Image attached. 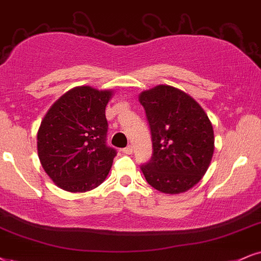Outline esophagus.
<instances>
[{
	"mask_svg": "<svg viewBox=\"0 0 261 261\" xmlns=\"http://www.w3.org/2000/svg\"><path fill=\"white\" fill-rule=\"evenodd\" d=\"M122 151H123V153H125V155H132V153H133V147H132V145H129V146L124 147Z\"/></svg>",
	"mask_w": 261,
	"mask_h": 261,
	"instance_id": "1",
	"label": "esophagus"
}]
</instances>
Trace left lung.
<instances>
[{
    "label": "left lung",
    "mask_w": 261,
    "mask_h": 261,
    "mask_svg": "<svg viewBox=\"0 0 261 261\" xmlns=\"http://www.w3.org/2000/svg\"><path fill=\"white\" fill-rule=\"evenodd\" d=\"M152 138V157L140 167L146 181L163 194L190 190L205 174L214 152V130L201 105L172 86L139 95Z\"/></svg>",
    "instance_id": "obj_1"
}]
</instances>
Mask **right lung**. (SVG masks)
Here are the masks:
<instances>
[{
    "label": "right lung",
    "mask_w": 261,
    "mask_h": 261,
    "mask_svg": "<svg viewBox=\"0 0 261 261\" xmlns=\"http://www.w3.org/2000/svg\"><path fill=\"white\" fill-rule=\"evenodd\" d=\"M112 94L108 89L75 87L44 115L37 132L38 159L60 189L89 191L110 172L116 150L106 145L105 108Z\"/></svg>",
    "instance_id": "obj_1"
}]
</instances>
